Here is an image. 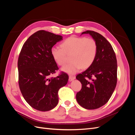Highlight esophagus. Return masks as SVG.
I'll list each match as a JSON object with an SVG mask.
<instances>
[{"instance_id": "obj_1", "label": "esophagus", "mask_w": 135, "mask_h": 135, "mask_svg": "<svg viewBox=\"0 0 135 135\" xmlns=\"http://www.w3.org/2000/svg\"><path fill=\"white\" fill-rule=\"evenodd\" d=\"M75 79V76H73V75H70L69 76V80L71 81L72 80H73L74 79Z\"/></svg>"}]
</instances>
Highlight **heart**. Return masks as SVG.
Segmentation results:
<instances>
[{
  "label": "heart",
  "mask_w": 135,
  "mask_h": 135,
  "mask_svg": "<svg viewBox=\"0 0 135 135\" xmlns=\"http://www.w3.org/2000/svg\"><path fill=\"white\" fill-rule=\"evenodd\" d=\"M61 48L53 47L51 53L53 59L60 66L66 63L67 56L71 55L72 62L65 65L62 70L74 74L80 69L90 67L95 61L97 53V44L92 38L71 36L62 42Z\"/></svg>",
  "instance_id": "heart-1"
}]
</instances>
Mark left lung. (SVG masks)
I'll return each mask as SVG.
<instances>
[{
    "mask_svg": "<svg viewBox=\"0 0 135 135\" xmlns=\"http://www.w3.org/2000/svg\"><path fill=\"white\" fill-rule=\"evenodd\" d=\"M84 34L96 40L97 53L91 66L76 76L81 84L76 99L81 107L92 110L104 105L111 97L117 82V61L112 45L103 35L91 30Z\"/></svg>",
    "mask_w": 135,
    "mask_h": 135,
    "instance_id": "1",
    "label": "left lung"
}]
</instances>
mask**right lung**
Masks as SVG:
<instances>
[{
    "label": "right lung",
    "mask_w": 135,
    "mask_h": 135,
    "mask_svg": "<svg viewBox=\"0 0 135 135\" xmlns=\"http://www.w3.org/2000/svg\"><path fill=\"white\" fill-rule=\"evenodd\" d=\"M62 36L45 30L31 35L23 44L18 59V84L24 99L32 108L46 112L56 107L58 91L65 86L68 75L61 73L51 75L59 70L51 50Z\"/></svg>",
    "instance_id": "add662e5"
}]
</instances>
